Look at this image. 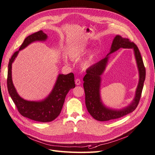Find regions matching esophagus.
<instances>
[{
    "mask_svg": "<svg viewBox=\"0 0 155 155\" xmlns=\"http://www.w3.org/2000/svg\"><path fill=\"white\" fill-rule=\"evenodd\" d=\"M81 84V80H80L79 78H77L76 80H75V84L77 85V86H79L80 84Z\"/></svg>",
    "mask_w": 155,
    "mask_h": 155,
    "instance_id": "esophagus-1",
    "label": "esophagus"
}]
</instances>
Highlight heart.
<instances>
[{
	"label": "heart",
	"instance_id": "obj_1",
	"mask_svg": "<svg viewBox=\"0 0 155 155\" xmlns=\"http://www.w3.org/2000/svg\"><path fill=\"white\" fill-rule=\"evenodd\" d=\"M87 50H88V48L86 46H78L77 48H75L74 49H73L71 51L69 52V56L72 60H74V61H77V60L79 59L81 57L84 55V54L87 53ZM93 58V54H91V55H90L86 59L84 60L81 64V66L83 69H86L91 66V65L92 64ZM63 61L66 64H68V58L66 57H64Z\"/></svg>",
	"mask_w": 155,
	"mask_h": 155
}]
</instances>
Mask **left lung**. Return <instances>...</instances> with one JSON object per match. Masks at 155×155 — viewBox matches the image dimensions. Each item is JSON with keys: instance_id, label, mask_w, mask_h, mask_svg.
<instances>
[{"instance_id": "left-lung-1", "label": "left lung", "mask_w": 155, "mask_h": 155, "mask_svg": "<svg viewBox=\"0 0 155 155\" xmlns=\"http://www.w3.org/2000/svg\"><path fill=\"white\" fill-rule=\"evenodd\" d=\"M120 48H133L136 57L139 73V81L136 90V96L132 102L127 107L120 110H114L106 107L103 104L100 94L101 75L105 69L108 55L115 52ZM87 74L84 76V88L85 91L86 106L89 114L98 121H107L110 120L121 118L133 112L139 103L146 79V69L137 45L129 41L128 38H123L120 35H117L114 38L111 47L107 56L97 63L89 67L86 70Z\"/></svg>"}]
</instances>
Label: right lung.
Returning a JSON list of instances; mask_svg holds the SVG:
<instances>
[{"instance_id":"add662e5","label":"right lung","mask_w":155,"mask_h":155,"mask_svg":"<svg viewBox=\"0 0 155 155\" xmlns=\"http://www.w3.org/2000/svg\"><path fill=\"white\" fill-rule=\"evenodd\" d=\"M47 35L39 31L27 37L24 41L19 50L15 52L9 59L8 64L7 86L8 90L18 112L24 117L41 122H51L61 112L66 94L71 89L75 87L73 73L68 74H59L51 92L41 101H29L19 96L12 81V63L17 57L19 51L26 48L28 45L35 41H45Z\"/></svg>"}]
</instances>
